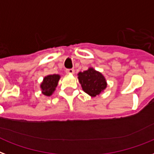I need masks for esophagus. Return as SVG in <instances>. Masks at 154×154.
<instances>
[{
  "label": "esophagus",
  "instance_id": "34e87169",
  "mask_svg": "<svg viewBox=\"0 0 154 154\" xmlns=\"http://www.w3.org/2000/svg\"><path fill=\"white\" fill-rule=\"evenodd\" d=\"M66 72L67 74L73 75V74H75V70H74V69H67V70H66Z\"/></svg>",
  "mask_w": 154,
  "mask_h": 154
}]
</instances>
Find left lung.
<instances>
[{
  "label": "left lung",
  "mask_w": 154,
  "mask_h": 154,
  "mask_svg": "<svg viewBox=\"0 0 154 154\" xmlns=\"http://www.w3.org/2000/svg\"><path fill=\"white\" fill-rule=\"evenodd\" d=\"M78 79L83 90L92 97L100 95L107 88V82L104 76L91 67L87 71L79 72Z\"/></svg>",
  "instance_id": "8db88e82"
}]
</instances>
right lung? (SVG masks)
Wrapping results in <instances>:
<instances>
[{
    "label": "right lung",
    "mask_w": 154,
    "mask_h": 154,
    "mask_svg": "<svg viewBox=\"0 0 154 154\" xmlns=\"http://www.w3.org/2000/svg\"><path fill=\"white\" fill-rule=\"evenodd\" d=\"M59 79H60L59 75H50L46 76L43 79L42 83H41L42 93L46 96H51L55 91Z\"/></svg>",
    "instance_id": "right-lung-1"
}]
</instances>
